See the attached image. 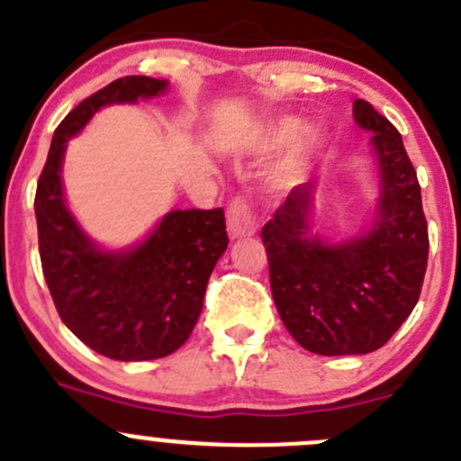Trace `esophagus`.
<instances>
[{
  "label": "esophagus",
  "mask_w": 461,
  "mask_h": 461,
  "mask_svg": "<svg viewBox=\"0 0 461 461\" xmlns=\"http://www.w3.org/2000/svg\"><path fill=\"white\" fill-rule=\"evenodd\" d=\"M226 226H229V235L232 240L235 237H249L258 230L253 208L244 197H235L230 202L229 212H226Z\"/></svg>",
  "instance_id": "obj_1"
}]
</instances>
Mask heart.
I'll return each instance as SVG.
<instances>
[{"mask_svg":"<svg viewBox=\"0 0 461 461\" xmlns=\"http://www.w3.org/2000/svg\"><path fill=\"white\" fill-rule=\"evenodd\" d=\"M303 136V122L295 121V118H282V121L273 122L267 127L262 136V148L267 149H285L289 145H294L295 140ZM309 158V148H300L285 166L277 172V181L282 185H291L304 175V167H307Z\"/></svg>","mask_w":461,"mask_h":461,"instance_id":"b5f03b06","label":"heart"}]
</instances>
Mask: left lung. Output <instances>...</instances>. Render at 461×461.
<instances>
[{
  "label": "left lung",
  "mask_w": 461,
  "mask_h": 461,
  "mask_svg": "<svg viewBox=\"0 0 461 461\" xmlns=\"http://www.w3.org/2000/svg\"><path fill=\"white\" fill-rule=\"evenodd\" d=\"M354 121L372 131L381 197L372 229L357 240L313 235V184L295 185L262 229L277 313L304 349L322 357L384 348L421 294L428 224L417 172L396 127L367 100Z\"/></svg>",
  "instance_id": "obj_1"
}]
</instances>
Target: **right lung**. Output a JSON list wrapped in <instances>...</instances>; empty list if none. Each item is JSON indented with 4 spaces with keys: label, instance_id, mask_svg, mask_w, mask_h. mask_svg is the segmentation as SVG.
<instances>
[{
    "label": "right lung",
    "instance_id": "add662e5",
    "mask_svg": "<svg viewBox=\"0 0 461 461\" xmlns=\"http://www.w3.org/2000/svg\"><path fill=\"white\" fill-rule=\"evenodd\" d=\"M166 89V80L125 76L82 100L58 125L35 193L40 259L58 313L86 348L113 361L176 352L197 325L208 277L229 246L221 208L167 212L148 240L125 250L98 249L67 208V140L104 104Z\"/></svg>",
    "mask_w": 461,
    "mask_h": 461
}]
</instances>
